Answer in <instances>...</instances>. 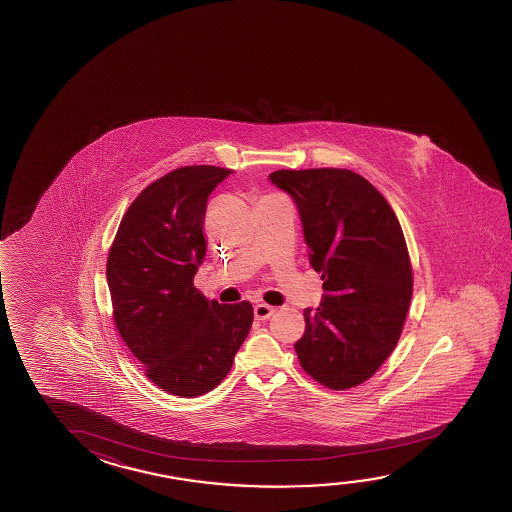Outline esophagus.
<instances>
[{
    "instance_id": "1",
    "label": "esophagus",
    "mask_w": 512,
    "mask_h": 512,
    "mask_svg": "<svg viewBox=\"0 0 512 512\" xmlns=\"http://www.w3.org/2000/svg\"><path fill=\"white\" fill-rule=\"evenodd\" d=\"M274 313V307L267 306V304H258V306L254 307V316H256V320H268V318H270Z\"/></svg>"
}]
</instances>
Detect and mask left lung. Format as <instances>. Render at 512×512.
Listing matches in <instances>:
<instances>
[{
  "mask_svg": "<svg viewBox=\"0 0 512 512\" xmlns=\"http://www.w3.org/2000/svg\"><path fill=\"white\" fill-rule=\"evenodd\" d=\"M302 219L323 300L306 309L300 366L328 389L371 378L396 348L413 291L405 235L387 199L350 169H279L268 176Z\"/></svg>",
  "mask_w": 512,
  "mask_h": 512,
  "instance_id": "1",
  "label": "left lung"
}]
</instances>
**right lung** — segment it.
<instances>
[{"mask_svg": "<svg viewBox=\"0 0 512 512\" xmlns=\"http://www.w3.org/2000/svg\"><path fill=\"white\" fill-rule=\"evenodd\" d=\"M229 173L185 166L155 180L123 215L107 256L116 328L146 376L173 396L215 389L251 330V302L219 304L194 288L206 199Z\"/></svg>", "mask_w": 512, "mask_h": 512, "instance_id": "right-lung-1", "label": "right lung"}]
</instances>
